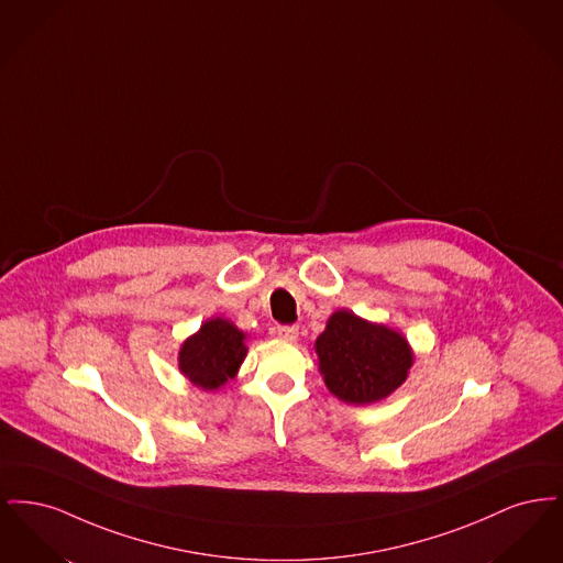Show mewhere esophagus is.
Masks as SVG:
<instances>
[{
    "label": "esophagus",
    "instance_id": "34e87169",
    "mask_svg": "<svg viewBox=\"0 0 563 563\" xmlns=\"http://www.w3.org/2000/svg\"><path fill=\"white\" fill-rule=\"evenodd\" d=\"M276 333H278V338L285 340V342H295L297 335H299V329H297L295 324H283V327H278Z\"/></svg>",
    "mask_w": 563,
    "mask_h": 563
}]
</instances>
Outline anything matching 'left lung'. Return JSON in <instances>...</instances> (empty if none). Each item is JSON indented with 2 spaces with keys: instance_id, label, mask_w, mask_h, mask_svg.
<instances>
[{
  "instance_id": "1",
  "label": "left lung",
  "mask_w": 563,
  "mask_h": 563,
  "mask_svg": "<svg viewBox=\"0 0 563 563\" xmlns=\"http://www.w3.org/2000/svg\"><path fill=\"white\" fill-rule=\"evenodd\" d=\"M314 350L327 388L352 405L386 399L413 365V352L399 331L365 321L349 310L329 317Z\"/></svg>"
}]
</instances>
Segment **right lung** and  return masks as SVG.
Masks as SVG:
<instances>
[{"label": "right lung", "mask_w": 563, "mask_h": 563, "mask_svg": "<svg viewBox=\"0 0 563 563\" xmlns=\"http://www.w3.org/2000/svg\"><path fill=\"white\" fill-rule=\"evenodd\" d=\"M244 333L225 319L205 322L179 350V372L205 390H217L241 367L246 346Z\"/></svg>", "instance_id": "obj_1"}]
</instances>
